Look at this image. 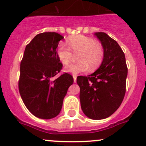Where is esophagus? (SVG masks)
I'll return each instance as SVG.
<instances>
[{"mask_svg":"<svg viewBox=\"0 0 146 146\" xmlns=\"http://www.w3.org/2000/svg\"><path fill=\"white\" fill-rule=\"evenodd\" d=\"M73 81H74V82H76V80H77V76H76V75H73Z\"/></svg>","mask_w":146,"mask_h":146,"instance_id":"obj_1","label":"esophagus"}]
</instances>
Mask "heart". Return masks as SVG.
<instances>
[{
	"instance_id": "obj_1",
	"label": "heart",
	"mask_w": 146,
	"mask_h": 146,
	"mask_svg": "<svg viewBox=\"0 0 146 146\" xmlns=\"http://www.w3.org/2000/svg\"><path fill=\"white\" fill-rule=\"evenodd\" d=\"M67 44H61L57 49V55L61 62L68 65L75 58L74 55L78 56L76 59L78 61L66 66L65 72L77 74L87 71L89 68L90 71H94L101 65L104 58V48L100 42L89 36L78 35L70 38Z\"/></svg>"
}]
</instances>
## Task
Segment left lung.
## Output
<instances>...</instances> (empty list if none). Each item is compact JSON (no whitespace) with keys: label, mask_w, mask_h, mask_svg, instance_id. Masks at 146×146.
Here are the masks:
<instances>
[{"label":"left lung","mask_w":146,"mask_h":146,"mask_svg":"<svg viewBox=\"0 0 146 146\" xmlns=\"http://www.w3.org/2000/svg\"><path fill=\"white\" fill-rule=\"evenodd\" d=\"M95 35L104 48V58L99 68L88 76H78L81 109L91 119H106L121 104L126 92L128 68L120 46L104 32Z\"/></svg>","instance_id":"obj_1"}]
</instances>
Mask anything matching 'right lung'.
Here are the masks:
<instances>
[{
  "label": "right lung",
  "mask_w": 146,
  "mask_h": 146,
  "mask_svg": "<svg viewBox=\"0 0 146 146\" xmlns=\"http://www.w3.org/2000/svg\"><path fill=\"white\" fill-rule=\"evenodd\" d=\"M63 39L56 32L36 35L26 46L20 63V96L27 110L38 118L56 117L73 83V78L67 73L54 79L63 67L57 55V47Z\"/></svg>",
  "instance_id": "obj_1"
}]
</instances>
